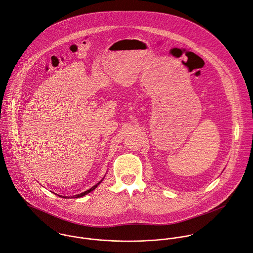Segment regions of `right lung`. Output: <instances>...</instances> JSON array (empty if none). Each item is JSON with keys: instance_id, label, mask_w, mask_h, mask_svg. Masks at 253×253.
Segmentation results:
<instances>
[{"instance_id": "obj_1", "label": "right lung", "mask_w": 253, "mask_h": 253, "mask_svg": "<svg viewBox=\"0 0 253 253\" xmlns=\"http://www.w3.org/2000/svg\"><path fill=\"white\" fill-rule=\"evenodd\" d=\"M103 178H104V177H103ZM103 178H102V179H101V180H100V181H99V182H98V183H96V184H95V185H94V186H92V187H91V188H89V189H88V190H86V191H84V192H83V193H81V194H77V195H74V196H73V198H79V197H83V196H84V195H86V194H87V193H89V192H91V191H92V190H94V189H95V188H96V187H97V186H98V185H99V184H100V183H101V181H102V180H103ZM58 196H60V195H58ZM60 197H62V195H61V196H60ZM63 198H69V197H68V196H64V197H63Z\"/></svg>"}]
</instances>
